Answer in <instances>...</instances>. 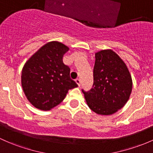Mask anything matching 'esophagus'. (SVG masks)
Returning <instances> with one entry per match:
<instances>
[{
    "label": "esophagus",
    "instance_id": "esophagus-1",
    "mask_svg": "<svg viewBox=\"0 0 153 153\" xmlns=\"http://www.w3.org/2000/svg\"><path fill=\"white\" fill-rule=\"evenodd\" d=\"M75 83H77V85H78V86H81V80L78 78V79L75 80Z\"/></svg>",
    "mask_w": 153,
    "mask_h": 153
}]
</instances>
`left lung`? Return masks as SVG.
Listing matches in <instances>:
<instances>
[{"label":"left lung","instance_id":"8db88e82","mask_svg":"<svg viewBox=\"0 0 153 153\" xmlns=\"http://www.w3.org/2000/svg\"><path fill=\"white\" fill-rule=\"evenodd\" d=\"M93 88L84 91L88 106L100 115H111L129 100L133 88L131 75L121 58L111 49L95 53Z\"/></svg>","mask_w":153,"mask_h":153}]
</instances>
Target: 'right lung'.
Returning <instances> with one entry per match:
<instances>
[{
    "label": "right lung",
    "mask_w": 153,
    "mask_h": 153,
    "mask_svg": "<svg viewBox=\"0 0 153 153\" xmlns=\"http://www.w3.org/2000/svg\"><path fill=\"white\" fill-rule=\"evenodd\" d=\"M69 50L62 42H50L24 64L21 74L22 90L36 108L51 110L64 100L69 89L78 86L70 79V68L62 60Z\"/></svg>",
    "instance_id": "right-lung-1"
}]
</instances>
